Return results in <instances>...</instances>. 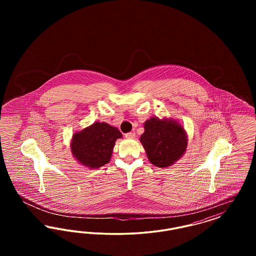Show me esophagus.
<instances>
[{"label": "esophagus", "mask_w": 256, "mask_h": 256, "mask_svg": "<svg viewBox=\"0 0 256 256\" xmlns=\"http://www.w3.org/2000/svg\"><path fill=\"white\" fill-rule=\"evenodd\" d=\"M124 136H126V139H134L135 138V134H134V132H128V134H126Z\"/></svg>", "instance_id": "esophagus-1"}]
</instances>
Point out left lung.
Instances as JSON below:
<instances>
[{
    "label": "left lung",
    "instance_id": "1",
    "mask_svg": "<svg viewBox=\"0 0 256 256\" xmlns=\"http://www.w3.org/2000/svg\"><path fill=\"white\" fill-rule=\"evenodd\" d=\"M144 128L140 142L152 165L167 168L182 158L186 152L188 137L180 122L170 118L152 117L144 124Z\"/></svg>",
    "mask_w": 256,
    "mask_h": 256
}]
</instances>
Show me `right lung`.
<instances>
[{
  "mask_svg": "<svg viewBox=\"0 0 256 256\" xmlns=\"http://www.w3.org/2000/svg\"><path fill=\"white\" fill-rule=\"evenodd\" d=\"M122 137L117 128L108 122H96L74 134L70 148L80 164L98 169L110 162L115 142Z\"/></svg>",
  "mask_w": 256,
  "mask_h": 256,
  "instance_id": "1",
  "label": "right lung"
}]
</instances>
